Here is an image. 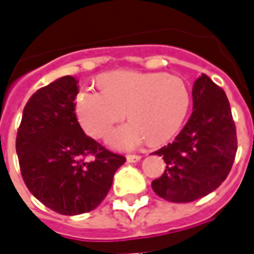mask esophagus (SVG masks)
Wrapping results in <instances>:
<instances>
[{"label": "esophagus", "mask_w": 254, "mask_h": 254, "mask_svg": "<svg viewBox=\"0 0 254 254\" xmlns=\"http://www.w3.org/2000/svg\"><path fill=\"white\" fill-rule=\"evenodd\" d=\"M141 159V156L140 155H127V162H130V163H136L138 160Z\"/></svg>", "instance_id": "obj_1"}]
</instances>
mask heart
<instances>
[{
	"instance_id": "b5f03b06",
	"label": "heart",
	"mask_w": 254,
	"mask_h": 254,
	"mask_svg": "<svg viewBox=\"0 0 254 254\" xmlns=\"http://www.w3.org/2000/svg\"><path fill=\"white\" fill-rule=\"evenodd\" d=\"M102 91L81 89L74 111L89 136L105 138L125 117L129 124L118 127L111 137L117 148L130 149L147 138L163 143L174 136L187 117L190 94L178 76L165 73L118 70L99 80Z\"/></svg>"
}]
</instances>
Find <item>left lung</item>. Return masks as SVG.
I'll return each mask as SVG.
<instances>
[{
    "label": "left lung",
    "mask_w": 254,
    "mask_h": 254,
    "mask_svg": "<svg viewBox=\"0 0 254 254\" xmlns=\"http://www.w3.org/2000/svg\"><path fill=\"white\" fill-rule=\"evenodd\" d=\"M193 111L173 143L154 154L163 156L165 173L152 189L171 202L207 196L227 178L237 152V130L227 96L202 73L193 84Z\"/></svg>",
    "instance_id": "left-lung-1"
}]
</instances>
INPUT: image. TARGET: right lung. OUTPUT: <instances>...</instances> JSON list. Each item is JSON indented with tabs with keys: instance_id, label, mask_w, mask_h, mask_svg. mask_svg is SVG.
<instances>
[{
	"instance_id": "1",
	"label": "right lung",
	"mask_w": 254,
	"mask_h": 254,
	"mask_svg": "<svg viewBox=\"0 0 254 254\" xmlns=\"http://www.w3.org/2000/svg\"><path fill=\"white\" fill-rule=\"evenodd\" d=\"M77 94V80L72 76L38 89L25 105L16 137L28 190L61 215L95 209L127 160L83 132L74 113Z\"/></svg>"
}]
</instances>
